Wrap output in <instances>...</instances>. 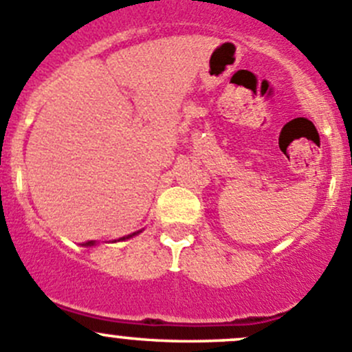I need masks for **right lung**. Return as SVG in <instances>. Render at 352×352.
Returning a JSON list of instances; mask_svg holds the SVG:
<instances>
[{
  "label": "right lung",
  "instance_id": "add662e5",
  "mask_svg": "<svg viewBox=\"0 0 352 352\" xmlns=\"http://www.w3.org/2000/svg\"><path fill=\"white\" fill-rule=\"evenodd\" d=\"M132 235H135V234H132ZM132 235H127V237H122V241H124V239L132 237ZM82 245H94V242L93 241H87V242H84V244H82Z\"/></svg>",
  "mask_w": 352,
  "mask_h": 352
}]
</instances>
